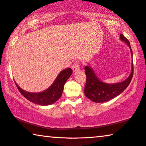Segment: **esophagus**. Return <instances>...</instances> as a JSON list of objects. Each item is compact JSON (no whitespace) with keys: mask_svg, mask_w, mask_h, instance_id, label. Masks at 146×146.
<instances>
[{"mask_svg":"<svg viewBox=\"0 0 146 146\" xmlns=\"http://www.w3.org/2000/svg\"><path fill=\"white\" fill-rule=\"evenodd\" d=\"M72 68L74 72H76L78 70H79L80 69V66H79V63L78 62H76L74 63V64L72 66Z\"/></svg>","mask_w":146,"mask_h":146,"instance_id":"1","label":"esophagus"}]
</instances>
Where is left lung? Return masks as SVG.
Here are the masks:
<instances>
[{"mask_svg": "<svg viewBox=\"0 0 146 146\" xmlns=\"http://www.w3.org/2000/svg\"><path fill=\"white\" fill-rule=\"evenodd\" d=\"M120 39L128 45L130 48L131 54L132 56V50L128 40L122 34H120ZM86 75V83L84 88V94L90 100L95 103L106 102L116 98L126 90L129 85L134 73V65L132 66V72L124 81L117 84H107L101 82L95 74L92 67L86 66L85 68Z\"/></svg>", "mask_w": 146, "mask_h": 146, "instance_id": "1", "label": "left lung"}]
</instances>
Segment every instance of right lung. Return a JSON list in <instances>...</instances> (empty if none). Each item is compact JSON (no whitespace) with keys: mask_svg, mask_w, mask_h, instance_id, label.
<instances>
[{"mask_svg":"<svg viewBox=\"0 0 146 146\" xmlns=\"http://www.w3.org/2000/svg\"><path fill=\"white\" fill-rule=\"evenodd\" d=\"M72 74L70 68L63 70L59 73L53 84L44 92L31 93L21 89L15 82L17 88L20 94L31 102L39 105H48L55 103L62 96L64 86L67 80Z\"/></svg>","mask_w":146,"mask_h":146,"instance_id":"right-lung-1","label":"right lung"}]
</instances>
